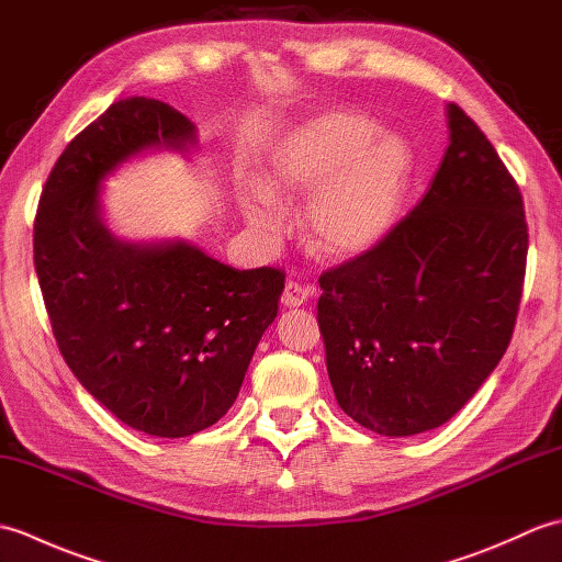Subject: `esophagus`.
<instances>
[{
    "label": "esophagus",
    "instance_id": "34e87169",
    "mask_svg": "<svg viewBox=\"0 0 562 562\" xmlns=\"http://www.w3.org/2000/svg\"><path fill=\"white\" fill-rule=\"evenodd\" d=\"M314 296V288L312 284H302V282H294L290 280L288 284H284V292H282V304L288 308H296L306 304L308 300Z\"/></svg>",
    "mask_w": 562,
    "mask_h": 562
}]
</instances>
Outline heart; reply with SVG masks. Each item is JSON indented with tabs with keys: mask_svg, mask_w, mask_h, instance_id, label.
Masks as SVG:
<instances>
[{
	"mask_svg": "<svg viewBox=\"0 0 562 562\" xmlns=\"http://www.w3.org/2000/svg\"><path fill=\"white\" fill-rule=\"evenodd\" d=\"M415 157L401 135L357 111L330 109L306 117L274 142L258 176L260 193L244 200L246 222L280 234L274 200L308 198L302 232L326 260H352L374 250L396 226L413 181Z\"/></svg>",
	"mask_w": 562,
	"mask_h": 562,
	"instance_id": "b5f03b06",
	"label": "heart"
}]
</instances>
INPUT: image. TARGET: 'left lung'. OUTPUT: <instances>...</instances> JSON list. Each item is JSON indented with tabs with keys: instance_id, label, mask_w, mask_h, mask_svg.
Instances as JSON below:
<instances>
[{
	"instance_id": "left-lung-1",
	"label": "left lung",
	"mask_w": 562,
	"mask_h": 562,
	"mask_svg": "<svg viewBox=\"0 0 562 562\" xmlns=\"http://www.w3.org/2000/svg\"><path fill=\"white\" fill-rule=\"evenodd\" d=\"M420 205L374 250L321 274L318 328L340 408L384 437L451 420L493 374L519 312V186L469 115Z\"/></svg>"
}]
</instances>
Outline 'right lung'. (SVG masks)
Wrapping results in <instances>:
<instances>
[{
  "label": "right lung",
  "mask_w": 562,
  "mask_h": 562,
  "mask_svg": "<svg viewBox=\"0 0 562 562\" xmlns=\"http://www.w3.org/2000/svg\"><path fill=\"white\" fill-rule=\"evenodd\" d=\"M198 149L169 103L115 101L59 154L33 226V260L57 348L93 398L151 437H188L232 408L284 272L236 270L186 238L127 241L103 183L147 151Z\"/></svg>",
  "instance_id": "add662e5"
}]
</instances>
